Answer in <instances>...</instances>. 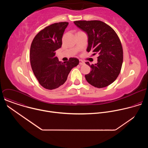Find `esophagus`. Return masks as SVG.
I'll list each match as a JSON object with an SVG mask.
<instances>
[{
    "instance_id": "1",
    "label": "esophagus",
    "mask_w": 148,
    "mask_h": 148,
    "mask_svg": "<svg viewBox=\"0 0 148 148\" xmlns=\"http://www.w3.org/2000/svg\"><path fill=\"white\" fill-rule=\"evenodd\" d=\"M79 64L81 66V65H84V64H85V62H84L82 60H79Z\"/></svg>"
}]
</instances>
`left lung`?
Returning <instances> with one entry per match:
<instances>
[{"label":"left lung","mask_w":148,"mask_h":148,"mask_svg":"<svg viewBox=\"0 0 148 148\" xmlns=\"http://www.w3.org/2000/svg\"><path fill=\"white\" fill-rule=\"evenodd\" d=\"M74 24L88 35L87 51L98 54L97 64L90 65L91 71L85 75L87 82L97 88L112 84L118 77L123 62V49L114 30L99 20H79Z\"/></svg>","instance_id":"left-lung-1"}]
</instances>
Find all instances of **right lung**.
Returning a JSON list of instances; mask_svg holds the SVG:
<instances>
[{
	"label": "right lung",
	"instance_id": "add662e5",
	"mask_svg": "<svg viewBox=\"0 0 148 148\" xmlns=\"http://www.w3.org/2000/svg\"><path fill=\"white\" fill-rule=\"evenodd\" d=\"M68 22L52 24L39 32L30 47V59L33 73L40 85L54 90L64 84L71 69L79 64L76 58L61 62L56 51L62 45V37Z\"/></svg>",
	"mask_w": 148,
	"mask_h": 148
}]
</instances>
